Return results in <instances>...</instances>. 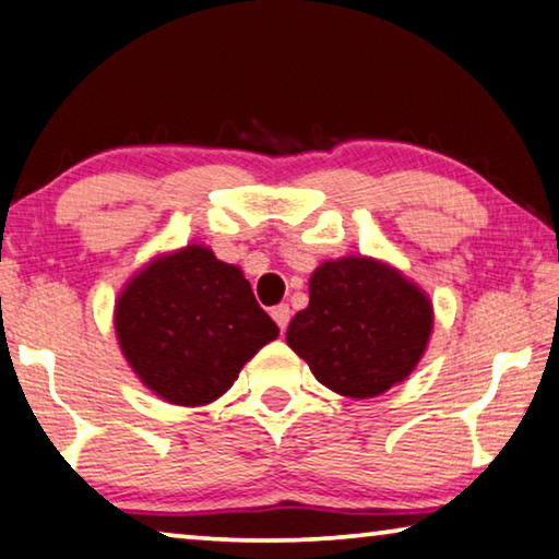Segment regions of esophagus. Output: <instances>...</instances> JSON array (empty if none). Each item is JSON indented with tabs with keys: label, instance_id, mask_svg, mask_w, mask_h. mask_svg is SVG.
<instances>
[{
	"label": "esophagus",
	"instance_id": "34e87169",
	"mask_svg": "<svg viewBox=\"0 0 559 559\" xmlns=\"http://www.w3.org/2000/svg\"><path fill=\"white\" fill-rule=\"evenodd\" d=\"M272 319H274V322H277V326L282 329V332H285L287 324H289V319H292V309H289V305H277V307H272Z\"/></svg>",
	"mask_w": 559,
	"mask_h": 559
}]
</instances>
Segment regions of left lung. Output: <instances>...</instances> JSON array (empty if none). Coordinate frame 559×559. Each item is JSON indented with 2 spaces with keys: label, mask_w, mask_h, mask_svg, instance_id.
I'll use <instances>...</instances> for the list:
<instances>
[{
  "label": "left lung",
  "mask_w": 559,
  "mask_h": 559,
  "mask_svg": "<svg viewBox=\"0 0 559 559\" xmlns=\"http://www.w3.org/2000/svg\"><path fill=\"white\" fill-rule=\"evenodd\" d=\"M431 329V301L416 285L371 258H342L312 274L287 344L326 389L371 399L416 369Z\"/></svg>",
  "instance_id": "left-lung-1"
}]
</instances>
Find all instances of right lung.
<instances>
[{"label":"right lung","instance_id":"obj_1","mask_svg":"<svg viewBox=\"0 0 559 559\" xmlns=\"http://www.w3.org/2000/svg\"><path fill=\"white\" fill-rule=\"evenodd\" d=\"M116 334L139 379L178 406H205L280 329L254 299L240 267L190 245L128 282Z\"/></svg>","mask_w":559,"mask_h":559}]
</instances>
